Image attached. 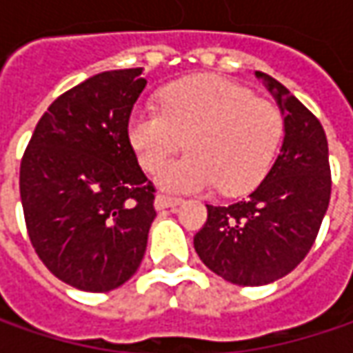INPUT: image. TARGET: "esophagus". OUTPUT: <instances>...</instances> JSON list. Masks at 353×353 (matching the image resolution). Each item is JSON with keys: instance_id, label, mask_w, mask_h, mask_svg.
<instances>
[{"instance_id": "esophagus-1", "label": "esophagus", "mask_w": 353, "mask_h": 353, "mask_svg": "<svg viewBox=\"0 0 353 353\" xmlns=\"http://www.w3.org/2000/svg\"><path fill=\"white\" fill-rule=\"evenodd\" d=\"M183 204V198H174V196H165V194H159L155 198V206L157 210H165V208H176Z\"/></svg>"}]
</instances>
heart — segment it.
I'll use <instances>...</instances> for the list:
<instances>
[{"label": "heart", "mask_w": 353, "mask_h": 353, "mask_svg": "<svg viewBox=\"0 0 353 353\" xmlns=\"http://www.w3.org/2000/svg\"><path fill=\"white\" fill-rule=\"evenodd\" d=\"M159 108L161 112H131L128 141L149 172L184 141L188 153L157 174V183L167 190L194 192L216 184L224 194L248 192L267 176L283 147V112L220 76L172 82L161 90Z\"/></svg>", "instance_id": "obj_1"}]
</instances>
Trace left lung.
<instances>
[{
	"label": "left lung",
	"instance_id": "left-lung-1",
	"mask_svg": "<svg viewBox=\"0 0 353 353\" xmlns=\"http://www.w3.org/2000/svg\"><path fill=\"white\" fill-rule=\"evenodd\" d=\"M285 116L277 161L250 196L210 206L194 250L216 275L239 287H261L289 275L310 251L328 210L332 179L326 133L275 78L255 72Z\"/></svg>",
	"mask_w": 353,
	"mask_h": 353
}]
</instances>
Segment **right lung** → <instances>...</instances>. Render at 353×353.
<instances>
[{"label": "right lung", "mask_w": 353, "mask_h": 353, "mask_svg": "<svg viewBox=\"0 0 353 353\" xmlns=\"http://www.w3.org/2000/svg\"><path fill=\"white\" fill-rule=\"evenodd\" d=\"M141 72L110 70L64 92L21 159L29 239L48 271L80 291H114L133 277L157 216L155 186L128 141Z\"/></svg>", "instance_id": "add662e5"}]
</instances>
